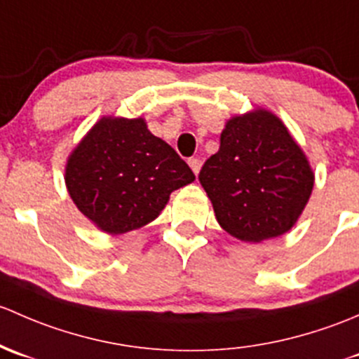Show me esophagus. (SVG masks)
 <instances>
[{"label": "esophagus", "instance_id": "obj_1", "mask_svg": "<svg viewBox=\"0 0 359 359\" xmlns=\"http://www.w3.org/2000/svg\"><path fill=\"white\" fill-rule=\"evenodd\" d=\"M188 165L191 168V171L195 172V175H198V171H201V161H198L197 157H191L188 158Z\"/></svg>", "mask_w": 359, "mask_h": 359}]
</instances>
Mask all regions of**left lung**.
<instances>
[{"label":"left lung","instance_id":"left-lung-1","mask_svg":"<svg viewBox=\"0 0 359 359\" xmlns=\"http://www.w3.org/2000/svg\"><path fill=\"white\" fill-rule=\"evenodd\" d=\"M219 142L198 175L217 223L252 243L289 231L308 204L315 176L282 121L268 110L233 117Z\"/></svg>","mask_w":359,"mask_h":359}]
</instances>
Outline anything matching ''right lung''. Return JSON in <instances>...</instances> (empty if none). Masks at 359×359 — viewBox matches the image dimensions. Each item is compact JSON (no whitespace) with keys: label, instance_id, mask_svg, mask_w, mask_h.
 Listing matches in <instances>:
<instances>
[{"label":"right lung","instance_id":"add662e5","mask_svg":"<svg viewBox=\"0 0 359 359\" xmlns=\"http://www.w3.org/2000/svg\"><path fill=\"white\" fill-rule=\"evenodd\" d=\"M187 162L143 119L103 117L76 147L65 183L77 209L112 235L154 221L169 195L191 183Z\"/></svg>","mask_w":359,"mask_h":359}]
</instances>
